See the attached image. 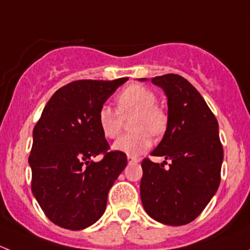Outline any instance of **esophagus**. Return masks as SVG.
Here are the masks:
<instances>
[{"instance_id": "obj_1", "label": "esophagus", "mask_w": 250, "mask_h": 250, "mask_svg": "<svg viewBox=\"0 0 250 250\" xmlns=\"http://www.w3.org/2000/svg\"><path fill=\"white\" fill-rule=\"evenodd\" d=\"M139 161L140 160L138 157H134V156H128V163H129V165H134V163H138Z\"/></svg>"}]
</instances>
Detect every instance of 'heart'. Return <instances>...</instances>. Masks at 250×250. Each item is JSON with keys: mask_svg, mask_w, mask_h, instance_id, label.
I'll use <instances>...</instances> for the list:
<instances>
[{"mask_svg": "<svg viewBox=\"0 0 250 250\" xmlns=\"http://www.w3.org/2000/svg\"><path fill=\"white\" fill-rule=\"evenodd\" d=\"M157 97L147 87L132 84L118 94L117 111L109 105H103L98 111V125L107 139H115L122 130L123 118H132L130 128L134 130L122 135L113 144L116 151L128 156H138L145 152L152 144L151 134L158 137L166 132L168 116L162 107L156 105Z\"/></svg>", "mask_w": 250, "mask_h": 250, "instance_id": "obj_1", "label": "heart"}]
</instances>
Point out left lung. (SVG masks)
I'll list each match as a JSON object with an SVG mask.
<instances>
[{
  "label": "left lung",
  "mask_w": 250,
  "mask_h": 250,
  "mask_svg": "<svg viewBox=\"0 0 250 250\" xmlns=\"http://www.w3.org/2000/svg\"><path fill=\"white\" fill-rule=\"evenodd\" d=\"M145 81V78H141ZM168 98V125L152 156H165L168 168L150 158L141 162L140 196L155 220L180 226L195 220L220 184L224 150L215 116L186 78L167 74L151 78Z\"/></svg>",
  "instance_id": "8db88e82"
}]
</instances>
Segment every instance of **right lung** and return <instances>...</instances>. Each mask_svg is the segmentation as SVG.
<instances>
[{"label":"right lung","instance_id":"1","mask_svg":"<svg viewBox=\"0 0 250 250\" xmlns=\"http://www.w3.org/2000/svg\"><path fill=\"white\" fill-rule=\"evenodd\" d=\"M78 80L59 88L34 128L29 163L31 190L52 223L82 230L104 214L107 193L127 166V155L110 151L98 111L127 81ZM102 154L94 163L92 158Z\"/></svg>","mask_w":250,"mask_h":250}]
</instances>
